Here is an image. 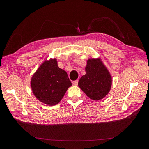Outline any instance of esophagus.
<instances>
[{
  "mask_svg": "<svg viewBox=\"0 0 149 149\" xmlns=\"http://www.w3.org/2000/svg\"><path fill=\"white\" fill-rule=\"evenodd\" d=\"M72 83H73V85H78V80H75V81H73V82H72Z\"/></svg>",
  "mask_w": 149,
  "mask_h": 149,
  "instance_id": "obj_1",
  "label": "esophagus"
}]
</instances>
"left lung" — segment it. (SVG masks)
<instances>
[{"label": "left lung", "mask_w": 149, "mask_h": 149, "mask_svg": "<svg viewBox=\"0 0 149 149\" xmlns=\"http://www.w3.org/2000/svg\"><path fill=\"white\" fill-rule=\"evenodd\" d=\"M86 74L80 78L78 86L93 100H100L110 91L111 76L100 59H89L85 68Z\"/></svg>", "instance_id": "1"}]
</instances>
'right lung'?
<instances>
[{
  "label": "right lung",
  "instance_id": "add662e5",
  "mask_svg": "<svg viewBox=\"0 0 149 149\" xmlns=\"http://www.w3.org/2000/svg\"><path fill=\"white\" fill-rule=\"evenodd\" d=\"M71 84L66 72L58 66L55 59L45 61L31 79L35 97L49 106L57 104Z\"/></svg>",
  "mask_w": 149,
  "mask_h": 149
}]
</instances>
